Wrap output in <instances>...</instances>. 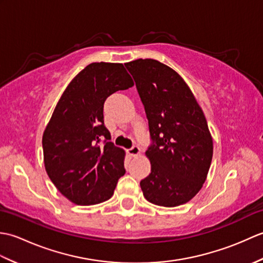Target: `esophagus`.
Wrapping results in <instances>:
<instances>
[{"instance_id":"34e87169","label":"esophagus","mask_w":263,"mask_h":263,"mask_svg":"<svg viewBox=\"0 0 263 263\" xmlns=\"http://www.w3.org/2000/svg\"><path fill=\"white\" fill-rule=\"evenodd\" d=\"M127 153H128V155H131V156H133V157H136V156H140L141 155L142 150L139 148L138 146H133L132 148H130V149L127 150Z\"/></svg>"}]
</instances>
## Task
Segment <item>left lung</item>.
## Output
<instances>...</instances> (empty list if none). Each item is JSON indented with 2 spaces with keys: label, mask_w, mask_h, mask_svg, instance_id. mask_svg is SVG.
Listing matches in <instances>:
<instances>
[{
  "label": "left lung",
  "mask_w": 263,
  "mask_h": 263,
  "mask_svg": "<svg viewBox=\"0 0 263 263\" xmlns=\"http://www.w3.org/2000/svg\"><path fill=\"white\" fill-rule=\"evenodd\" d=\"M146 110L154 144L146 156L152 173L140 182L149 202L177 206L203 186L214 142L202 108L183 78L153 59L125 63Z\"/></svg>",
  "instance_id": "obj_1"
}]
</instances>
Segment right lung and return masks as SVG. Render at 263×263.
<instances>
[{"label":"right lung","instance_id":"obj_1","mask_svg":"<svg viewBox=\"0 0 263 263\" xmlns=\"http://www.w3.org/2000/svg\"><path fill=\"white\" fill-rule=\"evenodd\" d=\"M122 63L95 62L65 88L43 133L44 165L64 197L78 205L108 200L124 175L125 152L110 142L104 125V103L133 87ZM100 138L104 144L98 146Z\"/></svg>","mask_w":263,"mask_h":263}]
</instances>
